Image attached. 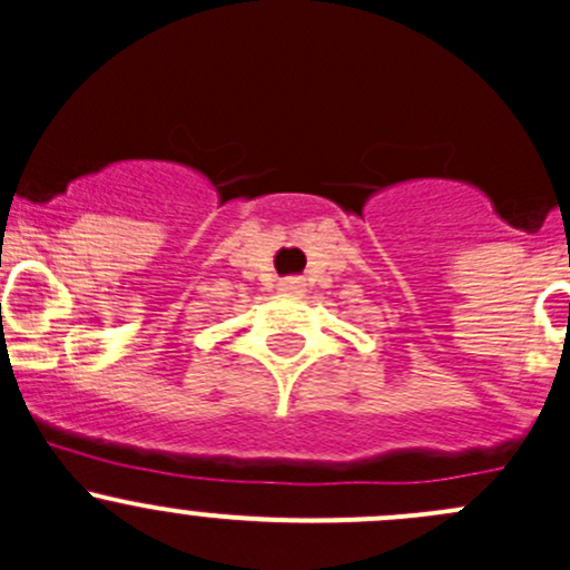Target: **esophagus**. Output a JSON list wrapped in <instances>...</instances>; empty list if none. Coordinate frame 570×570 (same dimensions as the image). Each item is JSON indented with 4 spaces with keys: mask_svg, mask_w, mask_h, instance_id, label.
<instances>
[{
    "mask_svg": "<svg viewBox=\"0 0 570 570\" xmlns=\"http://www.w3.org/2000/svg\"><path fill=\"white\" fill-rule=\"evenodd\" d=\"M281 289L289 292V295H301V292L306 289V284H303L301 278H286L284 284H281Z\"/></svg>",
    "mask_w": 570,
    "mask_h": 570,
    "instance_id": "esophagus-1",
    "label": "esophagus"
}]
</instances>
